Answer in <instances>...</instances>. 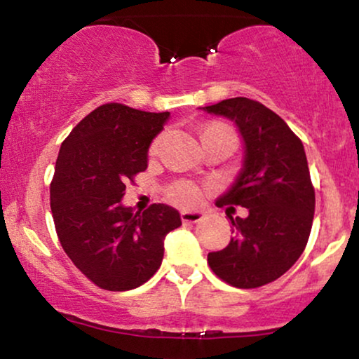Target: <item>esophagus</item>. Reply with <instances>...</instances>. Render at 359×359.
I'll return each instance as SVG.
<instances>
[{
    "instance_id": "1",
    "label": "esophagus",
    "mask_w": 359,
    "mask_h": 359,
    "mask_svg": "<svg viewBox=\"0 0 359 359\" xmlns=\"http://www.w3.org/2000/svg\"><path fill=\"white\" fill-rule=\"evenodd\" d=\"M205 218V213L203 212H181V220L183 223H198L201 222Z\"/></svg>"
}]
</instances>
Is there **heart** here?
<instances>
[{
	"label": "heart",
	"instance_id": "obj_1",
	"mask_svg": "<svg viewBox=\"0 0 359 359\" xmlns=\"http://www.w3.org/2000/svg\"><path fill=\"white\" fill-rule=\"evenodd\" d=\"M212 129H229V128H225V126H222V124H217V122L208 124L205 128V130H212ZM159 144H161V137H158L153 144H151V154L158 153ZM168 196H170L171 200L178 205L193 206L200 201L201 189L198 188L195 183H191V181H176V183H172L170 189H168Z\"/></svg>",
	"mask_w": 359,
	"mask_h": 359
}]
</instances>
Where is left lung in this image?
<instances>
[{
    "label": "left lung",
    "instance_id": "left-lung-1",
    "mask_svg": "<svg viewBox=\"0 0 359 359\" xmlns=\"http://www.w3.org/2000/svg\"><path fill=\"white\" fill-rule=\"evenodd\" d=\"M223 116L243 139V166L217 206L238 205L230 243L210 252L208 265L226 284L255 289L279 279L297 262L309 240L316 196L301 139L284 119L257 100L233 97L201 107Z\"/></svg>",
    "mask_w": 359,
    "mask_h": 359
}]
</instances>
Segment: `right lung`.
<instances>
[{"instance_id":"1","label":"right lung","mask_w":359,"mask_h":359,"mask_svg":"<svg viewBox=\"0 0 359 359\" xmlns=\"http://www.w3.org/2000/svg\"><path fill=\"white\" fill-rule=\"evenodd\" d=\"M170 112L104 104L62 142L50 184V208L63 250L100 289H136L154 276L178 210L154 203L133 213L121 203L126 184L147 168V149Z\"/></svg>"}]
</instances>
